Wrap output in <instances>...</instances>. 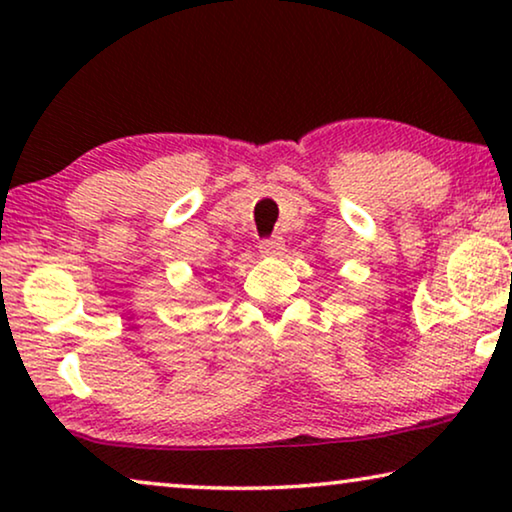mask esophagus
Here are the masks:
<instances>
[{"instance_id": "obj_1", "label": "esophagus", "mask_w": 512, "mask_h": 512, "mask_svg": "<svg viewBox=\"0 0 512 512\" xmlns=\"http://www.w3.org/2000/svg\"><path fill=\"white\" fill-rule=\"evenodd\" d=\"M258 249H261L263 256H279L281 251H284V240L281 238H265L258 244Z\"/></svg>"}]
</instances>
